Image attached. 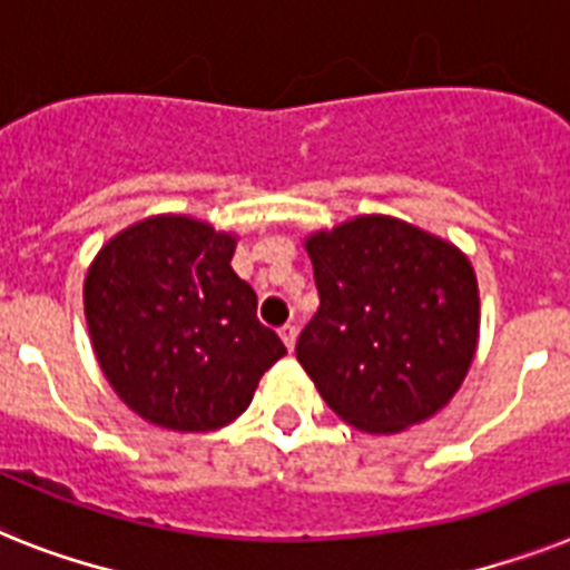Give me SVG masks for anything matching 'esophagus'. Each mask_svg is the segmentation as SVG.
I'll use <instances>...</instances> for the list:
<instances>
[{"label": "esophagus", "instance_id": "obj_1", "mask_svg": "<svg viewBox=\"0 0 570 570\" xmlns=\"http://www.w3.org/2000/svg\"><path fill=\"white\" fill-rule=\"evenodd\" d=\"M279 337H282V343L288 346V352H294V346H296V326H294V323H285V326L279 328Z\"/></svg>", "mask_w": 570, "mask_h": 570}]
</instances>
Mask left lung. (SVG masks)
<instances>
[{
	"label": "left lung",
	"mask_w": 570,
	"mask_h": 570,
	"mask_svg": "<svg viewBox=\"0 0 570 570\" xmlns=\"http://www.w3.org/2000/svg\"><path fill=\"white\" fill-rule=\"evenodd\" d=\"M320 308L296 361L343 422L399 434L443 411L481 335L474 267L460 247L390 215L305 238Z\"/></svg>",
	"instance_id": "1"
}]
</instances>
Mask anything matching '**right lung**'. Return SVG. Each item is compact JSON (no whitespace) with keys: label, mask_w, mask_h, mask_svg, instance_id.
<instances>
[{"label":"right lung","mask_w":570,"mask_h":570,"mask_svg":"<svg viewBox=\"0 0 570 570\" xmlns=\"http://www.w3.org/2000/svg\"><path fill=\"white\" fill-rule=\"evenodd\" d=\"M233 233L150 215L116 233L83 279L98 366L145 422L206 434L238 420L285 343L233 271Z\"/></svg>","instance_id":"right-lung-1"}]
</instances>
